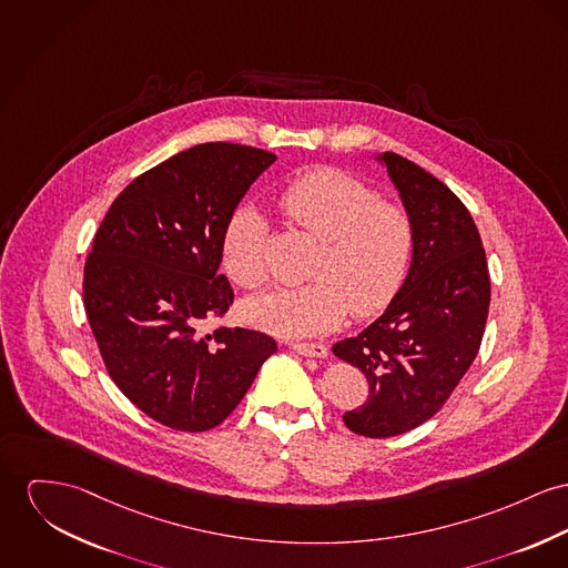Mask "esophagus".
Here are the masks:
<instances>
[{
	"mask_svg": "<svg viewBox=\"0 0 568 568\" xmlns=\"http://www.w3.org/2000/svg\"><path fill=\"white\" fill-rule=\"evenodd\" d=\"M288 346L305 357H327V346L318 342H288Z\"/></svg>",
	"mask_w": 568,
	"mask_h": 568,
	"instance_id": "1",
	"label": "esophagus"
}]
</instances>
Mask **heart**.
I'll return each instance as SVG.
<instances>
[{
    "mask_svg": "<svg viewBox=\"0 0 568 568\" xmlns=\"http://www.w3.org/2000/svg\"><path fill=\"white\" fill-rule=\"evenodd\" d=\"M288 226L321 241L310 282L280 286L243 303L252 325L277 336H312L334 329L346 312L366 318L387 307L407 280L416 226L412 213L362 179L316 168L277 195ZM266 222L254 206H239L222 236V265L241 288L266 280Z\"/></svg>",
    "mask_w": 568,
    "mask_h": 568,
    "instance_id": "b5f03b06",
    "label": "heart"
}]
</instances>
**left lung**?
Returning <instances> with one entry per match:
<instances>
[{
	"label": "left lung",
	"instance_id": "8db88e82",
	"mask_svg": "<svg viewBox=\"0 0 568 568\" xmlns=\"http://www.w3.org/2000/svg\"><path fill=\"white\" fill-rule=\"evenodd\" d=\"M381 159L414 217L412 268L373 325L334 344L368 381L366 403L342 419L373 439L403 435L446 405L478 355L491 302L483 239L465 204L414 161Z\"/></svg>",
	"mask_w": 568,
	"mask_h": 568
}]
</instances>
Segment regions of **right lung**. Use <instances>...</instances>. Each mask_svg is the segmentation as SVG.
<instances>
[{
	"mask_svg": "<svg viewBox=\"0 0 568 568\" xmlns=\"http://www.w3.org/2000/svg\"><path fill=\"white\" fill-rule=\"evenodd\" d=\"M277 156L209 142L151 168L118 193L83 266V307L118 389L183 433L222 424L277 344L215 327L234 302L222 236Z\"/></svg>",
	"mask_w": 568,
	"mask_h": 568,
	"instance_id": "right-lung-1",
	"label": "right lung"
}]
</instances>
